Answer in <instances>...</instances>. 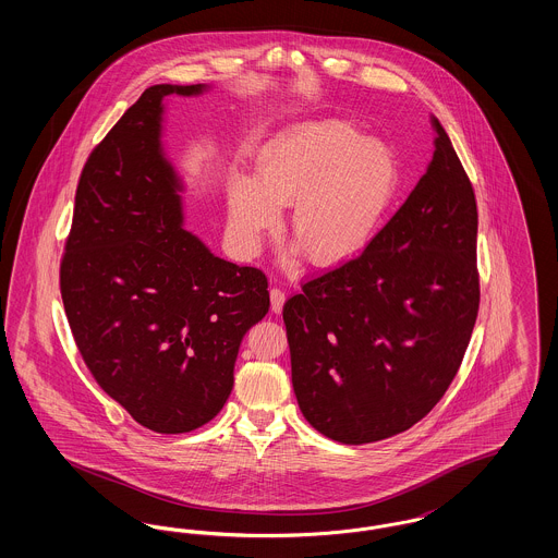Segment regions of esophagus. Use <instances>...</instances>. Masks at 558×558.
<instances>
[{"mask_svg":"<svg viewBox=\"0 0 558 558\" xmlns=\"http://www.w3.org/2000/svg\"><path fill=\"white\" fill-rule=\"evenodd\" d=\"M269 299H271V310H274L276 314H280V312H282V305H284V299H287V292L282 291V289H278V287H274V289L269 291Z\"/></svg>","mask_w":558,"mask_h":558,"instance_id":"esophagus-1","label":"esophagus"}]
</instances>
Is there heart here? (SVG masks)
<instances>
[{"instance_id": "obj_1", "label": "heart", "mask_w": 558, "mask_h": 558, "mask_svg": "<svg viewBox=\"0 0 558 558\" xmlns=\"http://www.w3.org/2000/svg\"><path fill=\"white\" fill-rule=\"evenodd\" d=\"M396 184L398 165L385 146L341 121H307L262 153L257 182H232L230 228L240 248L255 255L278 230L280 209L292 205V239L314 264L335 266L371 242Z\"/></svg>"}]
</instances>
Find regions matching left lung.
<instances>
[{
    "label": "left lung",
    "instance_id": "1",
    "mask_svg": "<svg viewBox=\"0 0 558 558\" xmlns=\"http://www.w3.org/2000/svg\"><path fill=\"white\" fill-rule=\"evenodd\" d=\"M421 182L351 259L284 307L292 389L307 423L349 444L423 421L462 364L478 314L477 198L439 119Z\"/></svg>",
    "mask_w": 558,
    "mask_h": 558
}]
</instances>
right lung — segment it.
I'll list each match as a JSON object with an SVG mask.
<instances>
[{
	"label": "right lung",
	"instance_id": "1",
	"mask_svg": "<svg viewBox=\"0 0 558 558\" xmlns=\"http://www.w3.org/2000/svg\"><path fill=\"white\" fill-rule=\"evenodd\" d=\"M153 85L89 153L60 259V294L100 389L157 433L209 423L230 398L244 332L269 310L266 274L182 228L180 184L160 153Z\"/></svg>",
	"mask_w": 558,
	"mask_h": 558
}]
</instances>
